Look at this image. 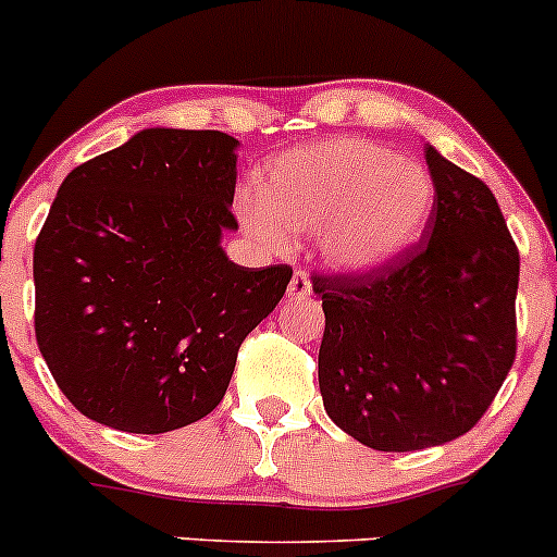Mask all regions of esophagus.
<instances>
[{"mask_svg": "<svg viewBox=\"0 0 557 557\" xmlns=\"http://www.w3.org/2000/svg\"><path fill=\"white\" fill-rule=\"evenodd\" d=\"M312 294V280L307 269H296L288 285V299H307Z\"/></svg>", "mask_w": 557, "mask_h": 557, "instance_id": "obj_1", "label": "esophagus"}]
</instances>
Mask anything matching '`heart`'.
I'll list each match as a JSON object with an SVG mask.
<instances>
[{"instance_id": "1", "label": "heart", "mask_w": 557, "mask_h": 557, "mask_svg": "<svg viewBox=\"0 0 557 557\" xmlns=\"http://www.w3.org/2000/svg\"><path fill=\"white\" fill-rule=\"evenodd\" d=\"M434 201V177L423 164L369 139L339 137L269 164L261 194L239 190L237 212L267 245L320 228V250L334 267L367 272L423 237Z\"/></svg>"}]
</instances>
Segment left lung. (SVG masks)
Here are the masks:
<instances>
[{"label": "left lung", "instance_id": "obj_1", "mask_svg": "<svg viewBox=\"0 0 557 557\" xmlns=\"http://www.w3.org/2000/svg\"><path fill=\"white\" fill-rule=\"evenodd\" d=\"M436 185L423 239L385 267L314 274L329 418L361 445L412 453L474 429L512 369L520 256L496 196L425 145Z\"/></svg>", "mask_w": 557, "mask_h": 557}]
</instances>
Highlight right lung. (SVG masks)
Segmentation results:
<instances>
[{"label": "right lung", "instance_id": "right-lung-1", "mask_svg": "<svg viewBox=\"0 0 557 557\" xmlns=\"http://www.w3.org/2000/svg\"><path fill=\"white\" fill-rule=\"evenodd\" d=\"M237 139L143 128L75 166L35 245V334L86 418L164 434L221 404L294 269L228 261Z\"/></svg>", "mask_w": 557, "mask_h": 557}]
</instances>
